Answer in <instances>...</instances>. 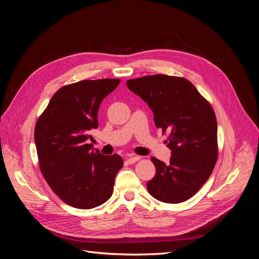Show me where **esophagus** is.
Instances as JSON below:
<instances>
[{"instance_id": "34e87169", "label": "esophagus", "mask_w": 259, "mask_h": 259, "mask_svg": "<svg viewBox=\"0 0 259 259\" xmlns=\"http://www.w3.org/2000/svg\"><path fill=\"white\" fill-rule=\"evenodd\" d=\"M139 159H140V158H139L138 155H127V158H126V160H127L128 163H135V162H137Z\"/></svg>"}]
</instances>
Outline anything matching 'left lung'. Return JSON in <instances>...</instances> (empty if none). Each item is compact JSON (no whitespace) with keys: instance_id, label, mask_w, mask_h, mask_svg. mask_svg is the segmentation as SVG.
<instances>
[{"instance_id":"8db88e82","label":"left lung","mask_w":259,"mask_h":259,"mask_svg":"<svg viewBox=\"0 0 259 259\" xmlns=\"http://www.w3.org/2000/svg\"><path fill=\"white\" fill-rule=\"evenodd\" d=\"M153 112L156 127L168 131L169 163L151 158L155 176L147 183L156 200L180 203L198 192L217 161V121L213 108L186 79L165 74L126 82Z\"/></svg>"}]
</instances>
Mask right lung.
<instances>
[{"label": "right lung", "mask_w": 259, "mask_h": 259, "mask_svg": "<svg viewBox=\"0 0 259 259\" xmlns=\"http://www.w3.org/2000/svg\"><path fill=\"white\" fill-rule=\"evenodd\" d=\"M119 79L84 80L54 94L38 117L34 142L40 168L52 190L68 205L90 209L110 199L116 173L123 166L119 154L104 155L88 140L98 127L101 101Z\"/></svg>", "instance_id": "obj_1"}]
</instances>
